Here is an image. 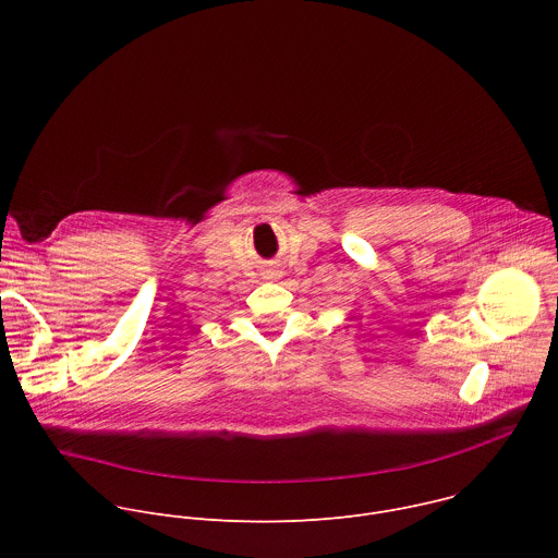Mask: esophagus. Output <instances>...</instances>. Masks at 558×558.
<instances>
[{"label":"esophagus","instance_id":"esophagus-1","mask_svg":"<svg viewBox=\"0 0 558 558\" xmlns=\"http://www.w3.org/2000/svg\"><path fill=\"white\" fill-rule=\"evenodd\" d=\"M280 276H282L280 269H267V271H265V278H267V280H276V278H280Z\"/></svg>","mask_w":558,"mask_h":558}]
</instances>
